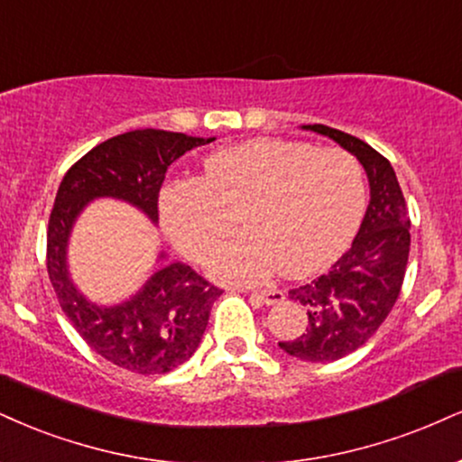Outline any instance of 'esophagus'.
<instances>
[{"instance_id":"obj_1","label":"esophagus","mask_w":462,"mask_h":462,"mask_svg":"<svg viewBox=\"0 0 462 462\" xmlns=\"http://www.w3.org/2000/svg\"><path fill=\"white\" fill-rule=\"evenodd\" d=\"M254 297H258L260 301L266 305H277L284 301V292L277 291V288H269V291H255Z\"/></svg>"}]
</instances>
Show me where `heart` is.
<instances>
[{
  "mask_svg": "<svg viewBox=\"0 0 462 462\" xmlns=\"http://www.w3.org/2000/svg\"><path fill=\"white\" fill-rule=\"evenodd\" d=\"M365 207L361 165L340 148L252 140L217 150L199 180H174L161 196V224L178 252L230 284H258L284 269L303 277L348 247Z\"/></svg>",
  "mask_w": 462,
  "mask_h": 462,
  "instance_id": "obj_1",
  "label": "heart"
}]
</instances>
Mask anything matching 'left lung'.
I'll return each instance as SVG.
<instances>
[{
  "label": "left lung",
  "instance_id": "8db88e82",
  "mask_svg": "<svg viewBox=\"0 0 462 462\" xmlns=\"http://www.w3.org/2000/svg\"><path fill=\"white\" fill-rule=\"evenodd\" d=\"M357 157L370 182V204L351 249L288 297L308 310V327L297 340L280 342L291 357L327 364L346 357L374 336L392 312L411 247V219L392 163L357 137L325 125H303Z\"/></svg>",
  "mask_w": 462,
  "mask_h": 462
}]
</instances>
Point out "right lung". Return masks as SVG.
<instances>
[{"label": "right lung", "mask_w": 462, "mask_h": 462, "mask_svg": "<svg viewBox=\"0 0 462 462\" xmlns=\"http://www.w3.org/2000/svg\"><path fill=\"white\" fill-rule=\"evenodd\" d=\"M215 137L137 129L98 143L66 171L47 230V271L58 301L77 333L101 357L137 374H165L198 351L221 288L182 263L159 264L146 284L118 305L92 303L69 273V238L81 210L97 198H116L159 221L165 171L187 150ZM165 254H159L163 260Z\"/></svg>", "instance_id": "obj_1"}]
</instances>
